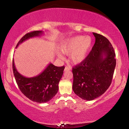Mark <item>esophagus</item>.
I'll use <instances>...</instances> for the list:
<instances>
[{"mask_svg":"<svg viewBox=\"0 0 129 129\" xmlns=\"http://www.w3.org/2000/svg\"><path fill=\"white\" fill-rule=\"evenodd\" d=\"M70 69H71V68H69V67H65V69H64V71H65V72L69 71H70Z\"/></svg>","mask_w":129,"mask_h":129,"instance_id":"esophagus-1","label":"esophagus"}]
</instances>
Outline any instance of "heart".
<instances>
[{"label": "heart", "instance_id": "b5f03b06", "mask_svg": "<svg viewBox=\"0 0 129 129\" xmlns=\"http://www.w3.org/2000/svg\"><path fill=\"white\" fill-rule=\"evenodd\" d=\"M92 46V39L89 36H77L67 39L60 46L63 53L69 55L70 60L75 64H79L86 59ZM59 58L63 56L57 53Z\"/></svg>", "mask_w": 129, "mask_h": 129}]
</instances>
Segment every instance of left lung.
<instances>
[{"instance_id": "left-lung-1", "label": "left lung", "mask_w": 129, "mask_h": 129, "mask_svg": "<svg viewBox=\"0 0 129 129\" xmlns=\"http://www.w3.org/2000/svg\"><path fill=\"white\" fill-rule=\"evenodd\" d=\"M94 45L82 62L73 67V90L82 99L91 101L105 92L112 83L116 59L108 39L93 33Z\"/></svg>"}]
</instances>
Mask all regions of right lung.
<instances>
[{"mask_svg":"<svg viewBox=\"0 0 129 129\" xmlns=\"http://www.w3.org/2000/svg\"><path fill=\"white\" fill-rule=\"evenodd\" d=\"M43 33L42 30H35L25 34L19 40L16 48L23 41L40 36ZM64 68V66L58 67L50 63L40 75L28 78L19 73L15 66L14 60L12 62L13 72L20 91L31 101L38 103L48 102L56 94Z\"/></svg>","mask_w":129,"mask_h":129,"instance_id":"right-lung-1","label":"right lung"}]
</instances>
